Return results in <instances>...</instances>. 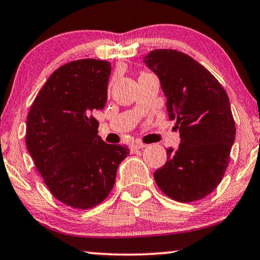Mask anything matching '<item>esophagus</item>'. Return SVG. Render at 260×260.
Segmentation results:
<instances>
[{
	"label": "esophagus",
	"mask_w": 260,
	"mask_h": 260,
	"mask_svg": "<svg viewBox=\"0 0 260 260\" xmlns=\"http://www.w3.org/2000/svg\"><path fill=\"white\" fill-rule=\"evenodd\" d=\"M147 147V144L144 143H141V142H135V143H133L130 145L131 149H134V150H137V149H143Z\"/></svg>",
	"instance_id": "obj_1"
}]
</instances>
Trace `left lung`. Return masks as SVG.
<instances>
[{
  "label": "left lung",
  "mask_w": 260,
  "mask_h": 260,
  "mask_svg": "<svg viewBox=\"0 0 260 260\" xmlns=\"http://www.w3.org/2000/svg\"><path fill=\"white\" fill-rule=\"evenodd\" d=\"M143 62L158 77L181 138L177 150L167 149L156 183L173 200H201L221 182L230 162L236 138L230 99L215 77L182 52L155 49Z\"/></svg>",
  "instance_id": "1"
}]
</instances>
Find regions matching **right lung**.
I'll return each instance as SVG.
<instances>
[{
  "label": "right lung",
  "mask_w": 260,
  "mask_h": 260,
  "mask_svg": "<svg viewBox=\"0 0 260 260\" xmlns=\"http://www.w3.org/2000/svg\"><path fill=\"white\" fill-rule=\"evenodd\" d=\"M111 63L81 59L51 74L27 116L26 144L46 186L59 201L88 209L108 198L129 148L98 136L92 113L108 101Z\"/></svg>",
  "instance_id": "right-lung-1"
}]
</instances>
